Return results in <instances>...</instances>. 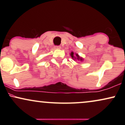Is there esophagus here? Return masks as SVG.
<instances>
[{"label":"esophagus","mask_w":125,"mask_h":125,"mask_svg":"<svg viewBox=\"0 0 125 125\" xmlns=\"http://www.w3.org/2000/svg\"><path fill=\"white\" fill-rule=\"evenodd\" d=\"M54 48H55L56 49H61V47L60 46H56L54 47Z\"/></svg>","instance_id":"obj_1"}]
</instances>
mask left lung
Listing matches in <instances>:
<instances>
[{"instance_id": "obj_1", "label": "left lung", "mask_w": 125, "mask_h": 125, "mask_svg": "<svg viewBox=\"0 0 125 125\" xmlns=\"http://www.w3.org/2000/svg\"><path fill=\"white\" fill-rule=\"evenodd\" d=\"M71 56L72 58L73 59H76L77 60H79V61H83V58H82L81 57H80L78 55V54L76 53V54L75 56H74V53L73 52H72L71 53Z\"/></svg>"}]
</instances>
